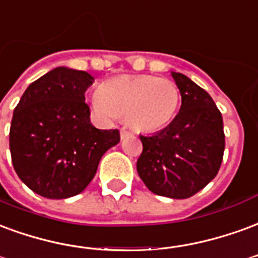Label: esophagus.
<instances>
[{"instance_id":"esophagus-1","label":"esophagus","mask_w":258,"mask_h":258,"mask_svg":"<svg viewBox=\"0 0 258 258\" xmlns=\"http://www.w3.org/2000/svg\"><path fill=\"white\" fill-rule=\"evenodd\" d=\"M127 136H131V133H129L127 131H125V129H122V131H121V139H125V137H127Z\"/></svg>"}]
</instances>
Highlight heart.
<instances>
[{
  "mask_svg": "<svg viewBox=\"0 0 258 258\" xmlns=\"http://www.w3.org/2000/svg\"><path fill=\"white\" fill-rule=\"evenodd\" d=\"M180 93L166 78L151 75H126L107 82L95 90L92 106L101 119L125 115L139 132H155L168 126L176 115Z\"/></svg>",
  "mask_w": 258,
  "mask_h": 258,
  "instance_id": "b5f03b06",
  "label": "heart"
}]
</instances>
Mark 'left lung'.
Returning a JSON list of instances; mask_svg holds the SVG:
<instances>
[{"label": "left lung", "instance_id": "8db88e82", "mask_svg": "<svg viewBox=\"0 0 258 258\" xmlns=\"http://www.w3.org/2000/svg\"><path fill=\"white\" fill-rule=\"evenodd\" d=\"M180 95V111L168 126L140 136L137 173L151 192L185 199L219 173L225 147L223 116L206 90L188 77L170 71Z\"/></svg>", "mask_w": 258, "mask_h": 258}]
</instances>
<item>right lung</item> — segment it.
Here are the masks:
<instances>
[{"mask_svg":"<svg viewBox=\"0 0 258 258\" xmlns=\"http://www.w3.org/2000/svg\"><path fill=\"white\" fill-rule=\"evenodd\" d=\"M95 78L80 70L56 67L30 84L9 131L13 168L44 198L78 195L95 177L101 157L119 143L116 129L92 125L85 90Z\"/></svg>","mask_w":258,"mask_h":258,"instance_id":"obj_1","label":"right lung"}]
</instances>
